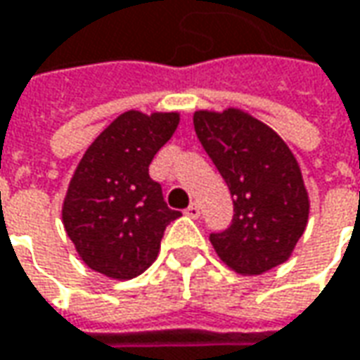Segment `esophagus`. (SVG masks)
<instances>
[{"mask_svg": "<svg viewBox=\"0 0 360 360\" xmlns=\"http://www.w3.org/2000/svg\"><path fill=\"white\" fill-rule=\"evenodd\" d=\"M186 214L190 216V218H198V216H200V206H198L196 202H192L186 208Z\"/></svg>", "mask_w": 360, "mask_h": 360, "instance_id": "34e87169", "label": "esophagus"}]
</instances>
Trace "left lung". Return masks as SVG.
I'll return each mask as SVG.
<instances>
[{
    "label": "left lung",
    "instance_id": "left-lung-1",
    "mask_svg": "<svg viewBox=\"0 0 360 360\" xmlns=\"http://www.w3.org/2000/svg\"><path fill=\"white\" fill-rule=\"evenodd\" d=\"M194 130L234 202L229 229L210 234L216 255L248 276L283 264L309 220L297 158L276 131L240 110H200Z\"/></svg>",
    "mask_w": 360,
    "mask_h": 360
}]
</instances>
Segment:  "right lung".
<instances>
[{
  "label": "right lung",
  "mask_w": 360,
  "mask_h": 360,
  "mask_svg": "<svg viewBox=\"0 0 360 360\" xmlns=\"http://www.w3.org/2000/svg\"><path fill=\"white\" fill-rule=\"evenodd\" d=\"M176 112H124L86 150L70 182L62 218L77 255L110 278H134L158 256L170 210L148 174L156 152L178 128Z\"/></svg>",
  "instance_id": "right-lung-1"
}]
</instances>
